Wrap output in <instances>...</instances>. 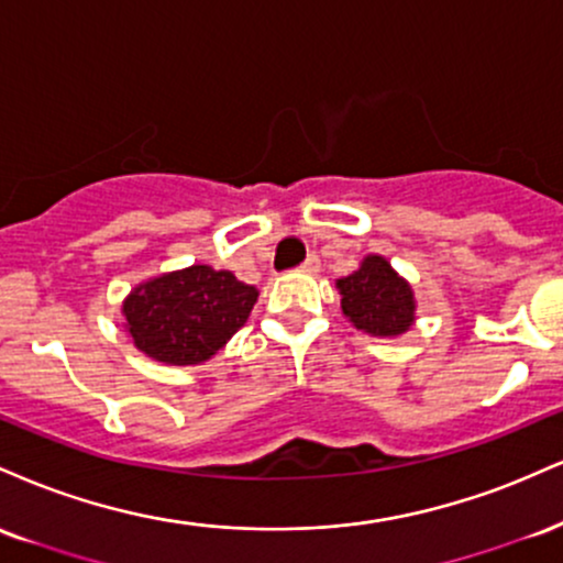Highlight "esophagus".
I'll use <instances>...</instances> for the list:
<instances>
[{"label":"esophagus","instance_id":"obj_1","mask_svg":"<svg viewBox=\"0 0 563 563\" xmlns=\"http://www.w3.org/2000/svg\"><path fill=\"white\" fill-rule=\"evenodd\" d=\"M300 268H302V271H308V274H313V271H319V268H321V261H319V255H316V253H310V255L306 257V263H302Z\"/></svg>","mask_w":563,"mask_h":563}]
</instances>
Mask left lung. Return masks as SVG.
I'll return each instance as SVG.
<instances>
[{
    "instance_id": "left-lung-1",
    "label": "left lung",
    "mask_w": 563,
    "mask_h": 563,
    "mask_svg": "<svg viewBox=\"0 0 563 563\" xmlns=\"http://www.w3.org/2000/svg\"><path fill=\"white\" fill-rule=\"evenodd\" d=\"M342 313L368 334H402L413 321V292L379 255H368L358 271L336 282Z\"/></svg>"
}]
</instances>
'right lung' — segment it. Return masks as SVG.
Listing matches in <instances>:
<instances>
[{
	"label": "right lung",
	"mask_w": 563,
	"mask_h": 563,
	"mask_svg": "<svg viewBox=\"0 0 563 563\" xmlns=\"http://www.w3.org/2000/svg\"><path fill=\"white\" fill-rule=\"evenodd\" d=\"M257 289L231 271L191 266L139 284L123 302L134 345L174 366L208 361L244 327Z\"/></svg>",
	"instance_id": "right-lung-1"
}]
</instances>
